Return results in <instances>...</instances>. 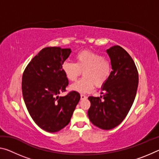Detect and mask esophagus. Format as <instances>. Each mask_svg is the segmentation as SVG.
Wrapping results in <instances>:
<instances>
[{"instance_id":"1","label":"esophagus","mask_w":159,"mask_h":159,"mask_svg":"<svg viewBox=\"0 0 159 159\" xmlns=\"http://www.w3.org/2000/svg\"><path fill=\"white\" fill-rule=\"evenodd\" d=\"M86 98H87V97H86L85 95H83V94H81V95H80V99H84Z\"/></svg>"}]
</instances>
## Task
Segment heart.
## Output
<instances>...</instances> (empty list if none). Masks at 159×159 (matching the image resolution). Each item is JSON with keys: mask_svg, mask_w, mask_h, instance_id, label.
Segmentation results:
<instances>
[{"mask_svg": "<svg viewBox=\"0 0 159 159\" xmlns=\"http://www.w3.org/2000/svg\"><path fill=\"white\" fill-rule=\"evenodd\" d=\"M62 71L69 81H75L83 71V78L70 86V89L80 93L90 92L94 84L102 86L109 79L112 64L101 55L90 51H82L76 55V63L65 61Z\"/></svg>", "mask_w": 159, "mask_h": 159, "instance_id": "1", "label": "heart"}]
</instances>
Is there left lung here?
I'll return each mask as SVG.
<instances>
[{
  "mask_svg": "<svg viewBox=\"0 0 159 159\" xmlns=\"http://www.w3.org/2000/svg\"><path fill=\"white\" fill-rule=\"evenodd\" d=\"M112 64L109 79L102 86L103 99L90 96L88 115L97 127L111 130L121 123L133 105L138 90L139 76L130 55L118 45L106 50ZM102 94H103L102 93Z\"/></svg>",
  "mask_w": 159,
  "mask_h": 159,
  "instance_id": "1",
  "label": "left lung"
}]
</instances>
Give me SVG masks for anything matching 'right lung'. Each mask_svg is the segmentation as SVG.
<instances>
[{
    "label": "right lung",
    "mask_w": 159,
    "mask_h": 159,
    "mask_svg": "<svg viewBox=\"0 0 159 159\" xmlns=\"http://www.w3.org/2000/svg\"><path fill=\"white\" fill-rule=\"evenodd\" d=\"M71 52L70 48H45L32 59L22 76V95L29 114L49 133L60 131L69 124L80 99L76 91L58 95L69 84L62 64Z\"/></svg>",
    "instance_id": "1"
}]
</instances>
